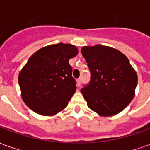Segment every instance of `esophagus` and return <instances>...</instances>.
Here are the masks:
<instances>
[{"instance_id": "34e87169", "label": "esophagus", "mask_w": 150, "mask_h": 150, "mask_svg": "<svg viewBox=\"0 0 150 150\" xmlns=\"http://www.w3.org/2000/svg\"><path fill=\"white\" fill-rule=\"evenodd\" d=\"M81 82H82L81 79H77V85H78L79 87L81 85Z\"/></svg>"}]
</instances>
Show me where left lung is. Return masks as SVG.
<instances>
[{
  "label": "left lung",
  "mask_w": 150,
  "mask_h": 150,
  "mask_svg": "<svg viewBox=\"0 0 150 150\" xmlns=\"http://www.w3.org/2000/svg\"><path fill=\"white\" fill-rule=\"evenodd\" d=\"M91 80L81 89L88 106L101 116L116 115L135 96L137 75L123 53L103 45L83 46Z\"/></svg>",
  "instance_id": "1"
}]
</instances>
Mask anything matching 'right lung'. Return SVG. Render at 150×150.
<instances>
[{"label":"right lung","mask_w":150,"mask_h":150,"mask_svg":"<svg viewBox=\"0 0 150 150\" xmlns=\"http://www.w3.org/2000/svg\"><path fill=\"white\" fill-rule=\"evenodd\" d=\"M77 54L74 45L58 43L31 55L18 75L21 98L31 110L54 116L67 106L76 90L69 60Z\"/></svg>","instance_id":"1"}]
</instances>
